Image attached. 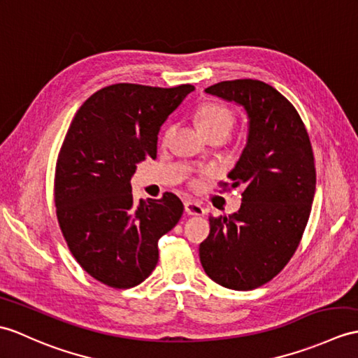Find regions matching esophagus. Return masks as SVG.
<instances>
[{
	"instance_id": "esophagus-1",
	"label": "esophagus",
	"mask_w": 358,
	"mask_h": 358,
	"mask_svg": "<svg viewBox=\"0 0 358 358\" xmlns=\"http://www.w3.org/2000/svg\"><path fill=\"white\" fill-rule=\"evenodd\" d=\"M185 210L187 215H194V217H203L206 213L204 207L195 201H186L185 203Z\"/></svg>"
}]
</instances>
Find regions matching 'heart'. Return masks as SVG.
<instances>
[{
	"mask_svg": "<svg viewBox=\"0 0 358 358\" xmlns=\"http://www.w3.org/2000/svg\"><path fill=\"white\" fill-rule=\"evenodd\" d=\"M198 128L203 134H209L212 131H226L229 132L234 123V115L226 106L218 103H206L199 108L196 113ZM172 132V127L164 131V140H168Z\"/></svg>",
	"mask_w": 358,
	"mask_h": 358,
	"instance_id": "obj_1",
	"label": "heart"
}]
</instances>
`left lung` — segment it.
<instances>
[{"label": "left lung", "mask_w": 358, "mask_h": 358, "mask_svg": "<svg viewBox=\"0 0 358 358\" xmlns=\"http://www.w3.org/2000/svg\"><path fill=\"white\" fill-rule=\"evenodd\" d=\"M244 108L247 141L230 187L243 186L239 210L210 217L199 261L217 284L245 292L267 284L292 259L310 218L314 157L301 115L261 80H224L204 90Z\"/></svg>", "instance_id": "8db88e82"}]
</instances>
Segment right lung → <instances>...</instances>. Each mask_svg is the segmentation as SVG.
Instances as JSON below:
<instances>
[{"instance_id":"1","label":"right lung","mask_w":358,"mask_h":358,"mask_svg":"<svg viewBox=\"0 0 358 358\" xmlns=\"http://www.w3.org/2000/svg\"><path fill=\"white\" fill-rule=\"evenodd\" d=\"M192 85L114 84L96 91L70 124L56 163L57 221L71 255L113 288L141 284L159 262V239L177 226V195L134 203L137 163L157 157L162 124Z\"/></svg>"}]
</instances>
